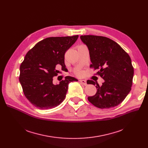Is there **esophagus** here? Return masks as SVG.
Here are the masks:
<instances>
[{
    "label": "esophagus",
    "instance_id": "esophagus-1",
    "mask_svg": "<svg viewBox=\"0 0 148 148\" xmlns=\"http://www.w3.org/2000/svg\"><path fill=\"white\" fill-rule=\"evenodd\" d=\"M79 81H80V82L82 84L84 85V86H86V85H87L86 81L85 80H80Z\"/></svg>",
    "mask_w": 148,
    "mask_h": 148
}]
</instances>
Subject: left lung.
I'll return each instance as SVG.
<instances>
[{
	"label": "left lung",
	"mask_w": 148,
	"mask_h": 148,
	"mask_svg": "<svg viewBox=\"0 0 148 148\" xmlns=\"http://www.w3.org/2000/svg\"><path fill=\"white\" fill-rule=\"evenodd\" d=\"M82 41L89 51L90 67L99 69L97 74L104 79L102 86L97 84L96 94L88 98L89 101L100 108L117 106L131 90L134 68L128 54L110 38L95 35H82ZM88 84L95 85L93 80Z\"/></svg>",
	"instance_id": "left-lung-1"
}]
</instances>
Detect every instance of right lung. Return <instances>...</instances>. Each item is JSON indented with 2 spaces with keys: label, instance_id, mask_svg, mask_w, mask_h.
<instances>
[{
  "label": "right lung",
  "instance_id": "right-lung-1",
  "mask_svg": "<svg viewBox=\"0 0 148 148\" xmlns=\"http://www.w3.org/2000/svg\"><path fill=\"white\" fill-rule=\"evenodd\" d=\"M79 36L49 37L30 50L20 67L19 81L26 98L40 109L59 106L65 98L69 83L78 80L67 76L58 84L53 78L60 72L58 66L65 65V53Z\"/></svg>",
  "mask_w": 148,
  "mask_h": 148
}]
</instances>
